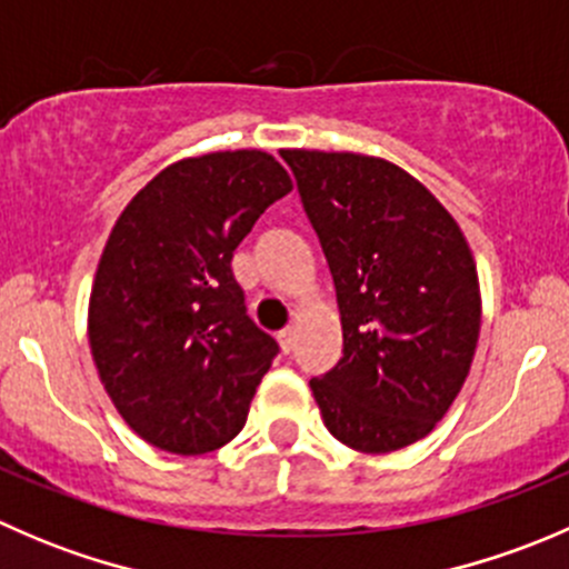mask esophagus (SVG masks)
Here are the masks:
<instances>
[{
    "instance_id": "obj_1",
    "label": "esophagus",
    "mask_w": 569,
    "mask_h": 569,
    "mask_svg": "<svg viewBox=\"0 0 569 569\" xmlns=\"http://www.w3.org/2000/svg\"><path fill=\"white\" fill-rule=\"evenodd\" d=\"M278 341H280V349H283V352H291V349H295V341H297L295 327H286V330H280Z\"/></svg>"
}]
</instances>
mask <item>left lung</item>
<instances>
[{
	"label": "left lung",
	"instance_id": "1",
	"mask_svg": "<svg viewBox=\"0 0 569 569\" xmlns=\"http://www.w3.org/2000/svg\"><path fill=\"white\" fill-rule=\"evenodd\" d=\"M341 313L343 358L311 380L321 421L363 455L427 438L460 393L481 327L473 252L399 164L286 148Z\"/></svg>",
	"mask_w": 569,
	"mask_h": 569
}]
</instances>
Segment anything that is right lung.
Instances as JSON below:
<instances>
[{
	"label": "right lung",
	"mask_w": 569,
	"mask_h": 569,
	"mask_svg": "<svg viewBox=\"0 0 569 569\" xmlns=\"http://www.w3.org/2000/svg\"><path fill=\"white\" fill-rule=\"evenodd\" d=\"M267 151L168 164L109 233L88 308L104 391L146 443L206 455L242 432L278 343L244 311L233 250L291 192Z\"/></svg>",
	"instance_id": "1"
}]
</instances>
